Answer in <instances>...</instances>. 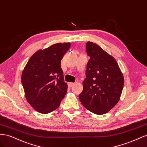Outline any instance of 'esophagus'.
<instances>
[{"mask_svg":"<svg viewBox=\"0 0 147 147\" xmlns=\"http://www.w3.org/2000/svg\"><path fill=\"white\" fill-rule=\"evenodd\" d=\"M68 87H73L74 85V83H73V82H68Z\"/></svg>","mask_w":147,"mask_h":147,"instance_id":"34e87169","label":"esophagus"}]
</instances>
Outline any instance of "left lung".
I'll list each match as a JSON object with an SVG mask.
<instances>
[{
  "instance_id": "left-lung-1",
  "label": "left lung",
  "mask_w": 147,
  "mask_h": 147,
  "mask_svg": "<svg viewBox=\"0 0 147 147\" xmlns=\"http://www.w3.org/2000/svg\"><path fill=\"white\" fill-rule=\"evenodd\" d=\"M86 78L79 98L82 105L96 115L108 113L118 103L124 79L118 63L110 54L92 42L86 43Z\"/></svg>"
}]
</instances>
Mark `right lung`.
Wrapping results in <instances>:
<instances>
[{
    "label": "right lung",
    "mask_w": 147,
    "mask_h": 147,
    "mask_svg": "<svg viewBox=\"0 0 147 147\" xmlns=\"http://www.w3.org/2000/svg\"><path fill=\"white\" fill-rule=\"evenodd\" d=\"M69 42L55 44L39 50L31 57L22 74L28 102L36 111L47 114L59 107L67 92L61 60Z\"/></svg>",
    "instance_id": "obj_1"
}]
</instances>
